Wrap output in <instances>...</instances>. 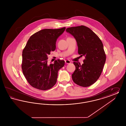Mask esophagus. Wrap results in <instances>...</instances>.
<instances>
[{"mask_svg":"<svg viewBox=\"0 0 126 126\" xmlns=\"http://www.w3.org/2000/svg\"><path fill=\"white\" fill-rule=\"evenodd\" d=\"M71 63V61L69 60H65V63L66 64H70Z\"/></svg>","mask_w":126,"mask_h":126,"instance_id":"34e87169","label":"esophagus"}]
</instances>
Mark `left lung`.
I'll return each mask as SVG.
<instances>
[{
  "label": "left lung",
  "instance_id": "1",
  "mask_svg": "<svg viewBox=\"0 0 126 126\" xmlns=\"http://www.w3.org/2000/svg\"><path fill=\"white\" fill-rule=\"evenodd\" d=\"M66 32L75 38L78 54L85 57L82 65L74 62L76 69L72 79L78 85L89 86L100 77L106 61L102 42L92 30L84 25L68 28Z\"/></svg>",
  "mask_w": 126,
  "mask_h": 126
}]
</instances>
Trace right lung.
<instances>
[{
	"label": "right lung",
	"mask_w": 126,
	"mask_h": 126,
	"mask_svg": "<svg viewBox=\"0 0 126 126\" xmlns=\"http://www.w3.org/2000/svg\"><path fill=\"white\" fill-rule=\"evenodd\" d=\"M65 29H43L28 40L22 52V69L25 78L33 87L47 90L56 83L58 71L64 66L65 61L58 60L48 65V55L55 50L57 40Z\"/></svg>",
	"instance_id": "obj_1"
}]
</instances>
